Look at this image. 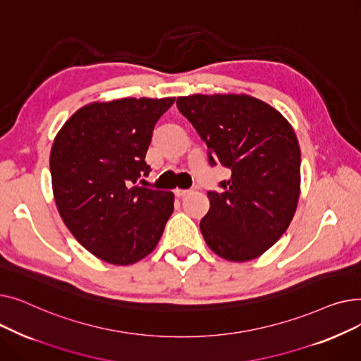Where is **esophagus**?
Returning a JSON list of instances; mask_svg holds the SVG:
<instances>
[{
	"mask_svg": "<svg viewBox=\"0 0 361 361\" xmlns=\"http://www.w3.org/2000/svg\"><path fill=\"white\" fill-rule=\"evenodd\" d=\"M174 193H176L177 197H185V196H188V195L192 193V190H180V188H177Z\"/></svg>",
	"mask_w": 361,
	"mask_h": 361,
	"instance_id": "34e87169",
	"label": "esophagus"
}]
</instances>
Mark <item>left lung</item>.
<instances>
[{"instance_id": "1", "label": "left lung", "mask_w": 361, "mask_h": 361, "mask_svg": "<svg viewBox=\"0 0 361 361\" xmlns=\"http://www.w3.org/2000/svg\"><path fill=\"white\" fill-rule=\"evenodd\" d=\"M177 108L209 149L211 165L231 169L200 221L209 249L230 262L262 256L287 231L300 197L301 154L282 114L245 93L190 94Z\"/></svg>"}]
</instances>
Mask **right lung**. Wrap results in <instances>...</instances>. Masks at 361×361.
Returning a JSON list of instances; mask_svg holds the SVG:
<instances>
[{
	"mask_svg": "<svg viewBox=\"0 0 361 361\" xmlns=\"http://www.w3.org/2000/svg\"><path fill=\"white\" fill-rule=\"evenodd\" d=\"M176 98L90 102L64 123L51 147L52 193L63 222L98 259L127 267L154 252L174 195L133 185L152 131Z\"/></svg>",
	"mask_w": 361,
	"mask_h": 361,
	"instance_id": "right-lung-1",
	"label": "right lung"
}]
</instances>
